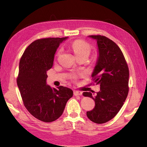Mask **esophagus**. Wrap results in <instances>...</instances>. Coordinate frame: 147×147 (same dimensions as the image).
I'll return each mask as SVG.
<instances>
[{
	"mask_svg": "<svg viewBox=\"0 0 147 147\" xmlns=\"http://www.w3.org/2000/svg\"><path fill=\"white\" fill-rule=\"evenodd\" d=\"M74 94L75 96H79V95H82V92L80 91H77V90H74Z\"/></svg>",
	"mask_w": 147,
	"mask_h": 147,
	"instance_id": "1",
	"label": "esophagus"
}]
</instances>
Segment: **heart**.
Instances as JSON below:
<instances>
[{
  "label": "heart",
  "instance_id": "heart-1",
  "mask_svg": "<svg viewBox=\"0 0 147 147\" xmlns=\"http://www.w3.org/2000/svg\"><path fill=\"white\" fill-rule=\"evenodd\" d=\"M71 48L76 56L87 55L89 56L91 51L90 45L82 40H76L71 43Z\"/></svg>",
  "mask_w": 147,
  "mask_h": 147
}]
</instances>
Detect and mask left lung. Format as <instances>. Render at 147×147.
<instances>
[{
    "mask_svg": "<svg viewBox=\"0 0 147 147\" xmlns=\"http://www.w3.org/2000/svg\"><path fill=\"white\" fill-rule=\"evenodd\" d=\"M97 43L98 56L91 76L100 86L96 93L84 92V96L92 98L95 106L87 111L93 123H105L120 110L128 96L129 70L121 50L115 42L106 36H89Z\"/></svg>",
    "mask_w": 147,
    "mask_h": 147,
    "instance_id": "8db88e82",
    "label": "left lung"
}]
</instances>
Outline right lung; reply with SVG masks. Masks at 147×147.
Segmentation results:
<instances>
[{"instance_id": "1", "label": "right lung", "mask_w": 147, "mask_h": 147, "mask_svg": "<svg viewBox=\"0 0 147 147\" xmlns=\"http://www.w3.org/2000/svg\"><path fill=\"white\" fill-rule=\"evenodd\" d=\"M67 39H37L27 47L19 62L17 83L24 105L34 117L45 123L58 119L73 95L71 89L52 88L46 82L47 72L53 65L56 50Z\"/></svg>"}]
</instances>
